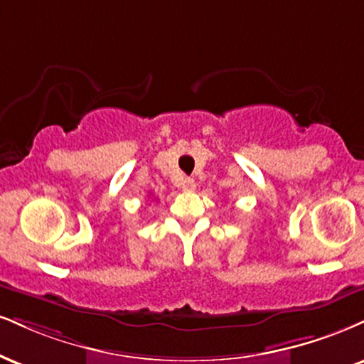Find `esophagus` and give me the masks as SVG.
<instances>
[{
	"label": "esophagus",
	"instance_id": "obj_1",
	"mask_svg": "<svg viewBox=\"0 0 364 364\" xmlns=\"http://www.w3.org/2000/svg\"><path fill=\"white\" fill-rule=\"evenodd\" d=\"M179 188H181L183 191H195L196 188V183L193 178H183L181 181H179Z\"/></svg>",
	"mask_w": 364,
	"mask_h": 364
}]
</instances>
